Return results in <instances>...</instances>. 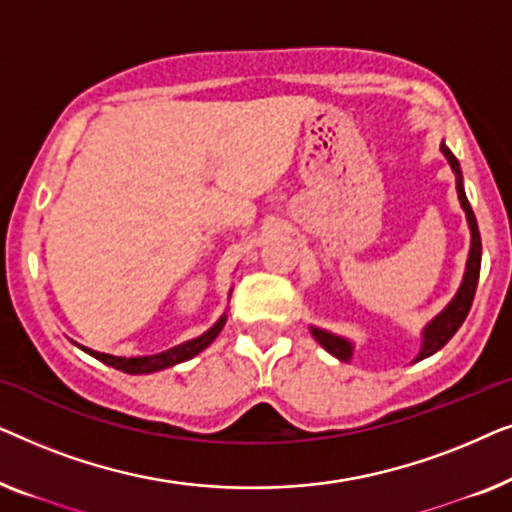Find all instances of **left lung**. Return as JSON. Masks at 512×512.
<instances>
[{
    "instance_id": "1",
    "label": "left lung",
    "mask_w": 512,
    "mask_h": 512,
    "mask_svg": "<svg viewBox=\"0 0 512 512\" xmlns=\"http://www.w3.org/2000/svg\"><path fill=\"white\" fill-rule=\"evenodd\" d=\"M440 151H443V156L447 158V163H450V167H452L454 177H457V195H459L461 207H464V212H466L468 228H471V251H468L464 282H461L457 296L450 300V305H447L436 319H431L429 324H426L424 333H422V349H419L415 361H422V359H426V356L436 354L438 349L445 347L447 340H450L452 335L459 331V326L464 324V319L468 317V310H471V305H473L475 289H478V277H480V258H482L480 230H478V221H475V214L471 209V202H468L466 193H464V181H461L459 160L454 158V153L447 149L445 144H440ZM312 335L317 338L319 345L324 347L328 354L335 356V359H340V361L352 359L354 345L349 340L340 338V335L328 333V331H324V328H314V326H312Z\"/></svg>"
}]
</instances>
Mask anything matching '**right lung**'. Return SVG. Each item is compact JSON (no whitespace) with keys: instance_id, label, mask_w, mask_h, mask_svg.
Masks as SVG:
<instances>
[{"instance_id":"1","label":"right lung","mask_w":512,"mask_h":512,"mask_svg":"<svg viewBox=\"0 0 512 512\" xmlns=\"http://www.w3.org/2000/svg\"><path fill=\"white\" fill-rule=\"evenodd\" d=\"M223 324H226V314L216 321V324L209 328L207 333H202L200 338H193L184 342V345H177L172 349H165V352L160 354H151V356H135V359H123V356H111V354H102V352H95V349H88V347H81L83 352L95 356L97 361L107 363V366L116 368V370H123V373L128 375H149V373H156V370H163V368H172L177 366L181 361H188L193 359L195 354H200L202 349L209 347L214 342L216 335L221 333Z\"/></svg>"}]
</instances>
